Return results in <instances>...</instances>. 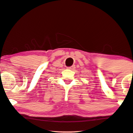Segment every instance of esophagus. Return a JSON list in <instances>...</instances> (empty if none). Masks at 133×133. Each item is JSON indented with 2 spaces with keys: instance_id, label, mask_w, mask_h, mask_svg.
Wrapping results in <instances>:
<instances>
[{
  "instance_id": "1",
  "label": "esophagus",
  "mask_w": 133,
  "mask_h": 133,
  "mask_svg": "<svg viewBox=\"0 0 133 133\" xmlns=\"http://www.w3.org/2000/svg\"><path fill=\"white\" fill-rule=\"evenodd\" d=\"M67 69H70V70H72V69H75V66H71V67H67Z\"/></svg>"
}]
</instances>
